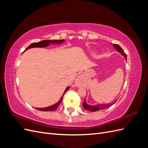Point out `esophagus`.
Wrapping results in <instances>:
<instances>
[{
  "label": "esophagus",
  "instance_id": "obj_1",
  "mask_svg": "<svg viewBox=\"0 0 148 148\" xmlns=\"http://www.w3.org/2000/svg\"><path fill=\"white\" fill-rule=\"evenodd\" d=\"M83 84V79L82 77H79L76 79L75 84L77 85V86H81Z\"/></svg>",
  "mask_w": 148,
  "mask_h": 148
}]
</instances>
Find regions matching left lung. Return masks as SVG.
Listing matches in <instances>:
<instances>
[{
  "label": "left lung",
  "instance_id": "8db88e82",
  "mask_svg": "<svg viewBox=\"0 0 148 148\" xmlns=\"http://www.w3.org/2000/svg\"><path fill=\"white\" fill-rule=\"evenodd\" d=\"M114 46L115 49H117V51L119 52H120L121 54H122L125 58V59H126V60H127V54L124 52V51H123V49L120 47V46L119 45H118V44H114ZM117 101V100H116L114 102L110 103V104H98V105H95V106H89V105L87 104L86 101H84L83 102V106L84 107V109H85L86 110H88L91 111V112H96V111L99 110L108 108V107H110L111 106H112Z\"/></svg>",
  "mask_w": 148,
  "mask_h": 148
}]
</instances>
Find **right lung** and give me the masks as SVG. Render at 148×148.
Returning a JSON list of instances; mask_svg holds the SVG:
<instances>
[{
  "label": "right lung",
  "instance_id": "right-lung-1",
  "mask_svg": "<svg viewBox=\"0 0 148 148\" xmlns=\"http://www.w3.org/2000/svg\"><path fill=\"white\" fill-rule=\"evenodd\" d=\"M64 42V39H60V40H44V41H39L38 42H33L26 49V50H27L28 49L32 48V47H47L48 46H49V44H61L62 42ZM70 88V87H67L65 89V91L64 93L63 96H62L60 100L57 103H56V104H53L51 106H49L47 107H44V108H36L38 110H41V111H52L56 110L59 106L60 104V103L62 102V99H63V96L64 95V94L66 92V91L68 90V89Z\"/></svg>",
  "mask_w": 148,
  "mask_h": 148
}]
</instances>
